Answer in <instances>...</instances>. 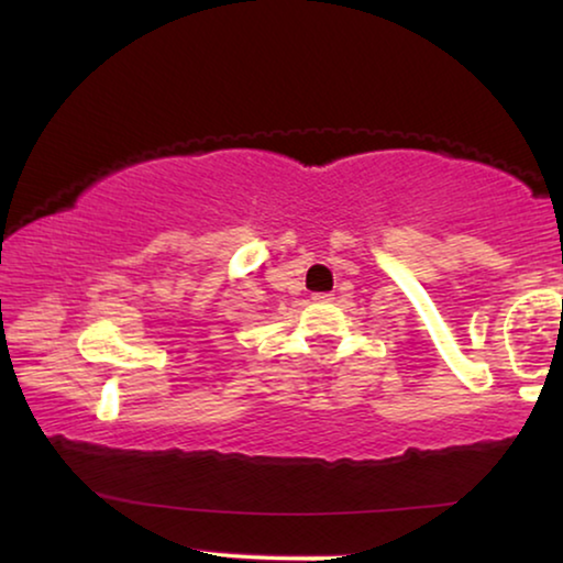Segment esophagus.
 <instances>
[{
    "label": "esophagus",
    "mask_w": 563,
    "mask_h": 563,
    "mask_svg": "<svg viewBox=\"0 0 563 563\" xmlns=\"http://www.w3.org/2000/svg\"><path fill=\"white\" fill-rule=\"evenodd\" d=\"M312 299H318V302H330V299H333V295H330V291H314Z\"/></svg>",
    "instance_id": "1"
}]
</instances>
